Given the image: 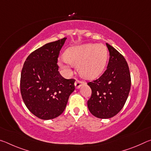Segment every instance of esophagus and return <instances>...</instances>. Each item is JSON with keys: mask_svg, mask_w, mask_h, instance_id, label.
Segmentation results:
<instances>
[{"mask_svg": "<svg viewBox=\"0 0 151 151\" xmlns=\"http://www.w3.org/2000/svg\"><path fill=\"white\" fill-rule=\"evenodd\" d=\"M84 83H85V82H84V81H80V80H76V82H75V83L76 88H80L81 86L82 85H83Z\"/></svg>", "mask_w": 151, "mask_h": 151, "instance_id": "34e87169", "label": "esophagus"}]
</instances>
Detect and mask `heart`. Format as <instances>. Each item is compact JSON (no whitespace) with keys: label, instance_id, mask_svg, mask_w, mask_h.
I'll return each mask as SVG.
<instances>
[{"label":"heart","instance_id":"heart-1","mask_svg":"<svg viewBox=\"0 0 151 151\" xmlns=\"http://www.w3.org/2000/svg\"><path fill=\"white\" fill-rule=\"evenodd\" d=\"M108 55V49L104 45L85 44L68 48L65 58L60 60V65L67 71L72 65H78V71L83 77L94 78L103 73Z\"/></svg>","mask_w":151,"mask_h":151}]
</instances>
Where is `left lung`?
<instances>
[{
    "label": "left lung",
    "instance_id": "1",
    "mask_svg": "<svg viewBox=\"0 0 151 151\" xmlns=\"http://www.w3.org/2000/svg\"><path fill=\"white\" fill-rule=\"evenodd\" d=\"M110 52L107 68L99 78L88 82L92 91L87 101L89 111L100 119L115 116L123 108L131 85V74L124 57L106 43Z\"/></svg>",
    "mask_w": 151,
    "mask_h": 151
}]
</instances>
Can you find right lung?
Here are the masks:
<instances>
[{
	"label": "right lung",
	"instance_id": "add662e5",
	"mask_svg": "<svg viewBox=\"0 0 151 151\" xmlns=\"http://www.w3.org/2000/svg\"><path fill=\"white\" fill-rule=\"evenodd\" d=\"M66 39L47 43L33 51L22 67L20 81L22 100L40 119L60 115L75 89V79L63 78L58 70V58Z\"/></svg>",
	"mask_w": 151,
	"mask_h": 151
}]
</instances>
